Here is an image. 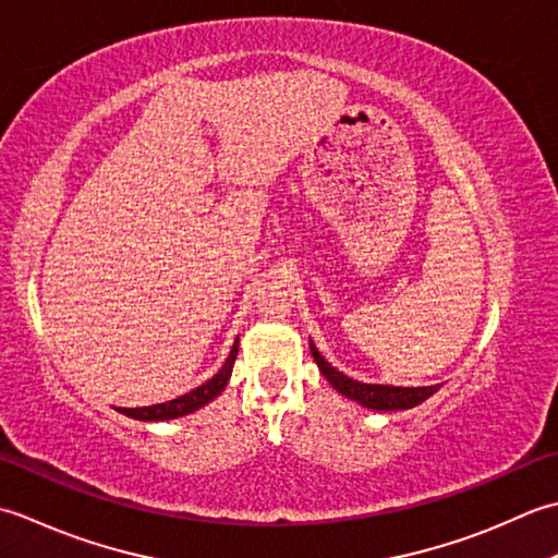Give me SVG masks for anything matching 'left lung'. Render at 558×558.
I'll list each match as a JSON object with an SVG mask.
<instances>
[{
    "mask_svg": "<svg viewBox=\"0 0 558 558\" xmlns=\"http://www.w3.org/2000/svg\"><path fill=\"white\" fill-rule=\"evenodd\" d=\"M313 359L317 363V368L323 371L325 378L329 380L335 390L356 400L359 404L368 407V409H378V412H392V409H412L416 404H422L428 400L430 395L438 392L440 385H428V388H392V385H368V383H359L351 380L349 375L339 373L337 368L329 366V363L323 359L320 351L315 349L311 342Z\"/></svg>",
    "mask_w": 558,
    "mask_h": 558,
    "instance_id": "1",
    "label": "left lung"
}]
</instances>
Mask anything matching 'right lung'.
<instances>
[{
  "label": "right lung",
  "mask_w": 558,
  "mask_h": 558,
  "mask_svg": "<svg viewBox=\"0 0 558 558\" xmlns=\"http://www.w3.org/2000/svg\"><path fill=\"white\" fill-rule=\"evenodd\" d=\"M235 354H238V342L233 344L231 354H229V359H226L221 371L216 373L211 380L199 385V388H195L183 397H178V400L154 404V407H140V409H120V412L132 416V418H142V422H163V418H178V416H185L190 412H195V409L209 404L214 397L221 395L226 385H229L233 363H235Z\"/></svg>",
  "instance_id": "obj_1"
}]
</instances>
